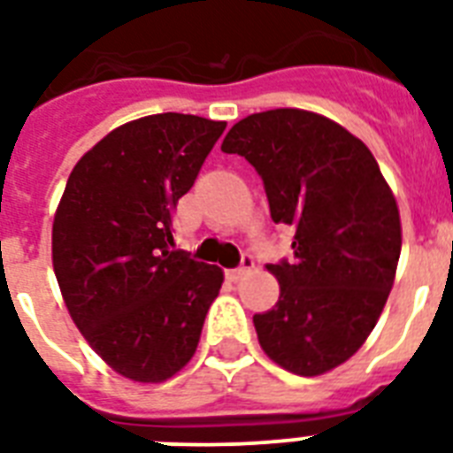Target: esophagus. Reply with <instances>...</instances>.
Here are the masks:
<instances>
[{
	"label": "esophagus",
	"mask_w": 453,
	"mask_h": 453,
	"mask_svg": "<svg viewBox=\"0 0 453 453\" xmlns=\"http://www.w3.org/2000/svg\"><path fill=\"white\" fill-rule=\"evenodd\" d=\"M252 266H255V262H252V257H250V255H245V257H243V265L236 266V269H229V272H226V279H229V281H234V283L241 281L243 276L250 274Z\"/></svg>",
	"instance_id": "esophagus-1"
}]
</instances>
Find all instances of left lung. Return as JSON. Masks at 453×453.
<instances>
[{
	"label": "left lung",
	"mask_w": 453,
	"mask_h": 453,
	"mask_svg": "<svg viewBox=\"0 0 453 453\" xmlns=\"http://www.w3.org/2000/svg\"><path fill=\"white\" fill-rule=\"evenodd\" d=\"M265 181L269 212L293 231V259L266 269L279 303L252 324L269 359L321 376L359 349L390 296L402 222L369 146L326 115L276 108L236 122L222 142Z\"/></svg>",
	"instance_id": "8db88e82"
}]
</instances>
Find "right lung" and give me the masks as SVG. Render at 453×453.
Listing matches in <instances>:
<instances>
[{
	"label": "right lung",
	"mask_w": 453,
	"mask_h": 453,
	"mask_svg": "<svg viewBox=\"0 0 453 453\" xmlns=\"http://www.w3.org/2000/svg\"><path fill=\"white\" fill-rule=\"evenodd\" d=\"M226 122L157 113L108 132L73 167L51 262L84 340L120 376L163 383L187 366L224 272L170 250L177 201Z\"/></svg>",
	"instance_id": "1"
}]
</instances>
